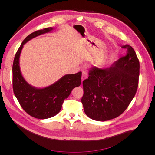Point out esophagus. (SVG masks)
<instances>
[{"label":"esophagus","mask_w":155,"mask_h":155,"mask_svg":"<svg viewBox=\"0 0 155 155\" xmlns=\"http://www.w3.org/2000/svg\"><path fill=\"white\" fill-rule=\"evenodd\" d=\"M88 78V75H87V73L85 72V71H83L82 72V76H81V79L82 81H83L84 79H85Z\"/></svg>","instance_id":"1"}]
</instances>
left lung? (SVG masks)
Instances as JSON below:
<instances>
[{
	"label": "left lung",
	"mask_w": 155,
	"mask_h": 155,
	"mask_svg": "<svg viewBox=\"0 0 155 155\" xmlns=\"http://www.w3.org/2000/svg\"><path fill=\"white\" fill-rule=\"evenodd\" d=\"M127 54L110 68L92 67L83 81L81 103L89 118L100 121L119 116L134 97L138 86L140 63L130 45L122 46Z\"/></svg>",
	"instance_id": "left-lung-1"
}]
</instances>
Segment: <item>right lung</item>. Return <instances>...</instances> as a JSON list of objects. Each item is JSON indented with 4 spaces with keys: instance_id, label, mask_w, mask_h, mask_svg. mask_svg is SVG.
<instances>
[{
    "instance_id": "obj_1",
    "label": "right lung",
    "mask_w": 155,
    "mask_h": 155,
    "mask_svg": "<svg viewBox=\"0 0 155 155\" xmlns=\"http://www.w3.org/2000/svg\"><path fill=\"white\" fill-rule=\"evenodd\" d=\"M53 28L37 30L28 35L22 41L13 60V89L21 106L29 115L37 119H47L58 114L64 100L72 89L81 83V72L67 74L52 85L43 88L30 85L22 77L19 66V58L24 45L34 37L50 32Z\"/></svg>"
}]
</instances>
